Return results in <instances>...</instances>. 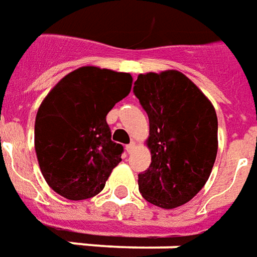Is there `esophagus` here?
I'll return each mask as SVG.
<instances>
[{
	"label": "esophagus",
	"instance_id": "esophagus-1",
	"mask_svg": "<svg viewBox=\"0 0 257 257\" xmlns=\"http://www.w3.org/2000/svg\"><path fill=\"white\" fill-rule=\"evenodd\" d=\"M125 149H126V152H128V153H131V152L135 149V142H131L129 145H126V148H125Z\"/></svg>",
	"mask_w": 257,
	"mask_h": 257
}]
</instances>
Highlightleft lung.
Wrapping results in <instances>:
<instances>
[{
  "instance_id": "1",
  "label": "left lung",
  "mask_w": 257,
  "mask_h": 257,
  "mask_svg": "<svg viewBox=\"0 0 257 257\" xmlns=\"http://www.w3.org/2000/svg\"><path fill=\"white\" fill-rule=\"evenodd\" d=\"M134 92L149 116L148 170L138 174L146 201L172 209L188 202L207 183L218 151L215 108L177 70L139 74Z\"/></svg>"
}]
</instances>
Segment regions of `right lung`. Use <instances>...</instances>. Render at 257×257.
Masks as SVG:
<instances>
[{
    "instance_id": "right-lung-1",
    "label": "right lung",
    "mask_w": 257,
    "mask_h": 257,
    "mask_svg": "<svg viewBox=\"0 0 257 257\" xmlns=\"http://www.w3.org/2000/svg\"><path fill=\"white\" fill-rule=\"evenodd\" d=\"M132 87L129 73L84 66L50 90L35 119V151L52 190L85 200L104 188L123 148L111 141L106 114Z\"/></svg>"
}]
</instances>
